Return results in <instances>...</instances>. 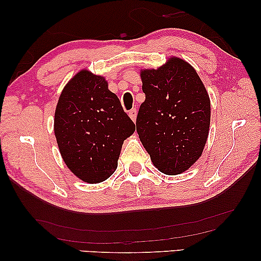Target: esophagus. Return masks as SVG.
I'll return each instance as SVG.
<instances>
[{"label": "esophagus", "mask_w": 261, "mask_h": 261, "mask_svg": "<svg viewBox=\"0 0 261 261\" xmlns=\"http://www.w3.org/2000/svg\"><path fill=\"white\" fill-rule=\"evenodd\" d=\"M128 115H129V117H130V119L133 120V121L137 120V109H135V108L130 109V110H129V114H128Z\"/></svg>", "instance_id": "obj_1"}]
</instances>
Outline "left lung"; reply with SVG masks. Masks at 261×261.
I'll list each match as a JSON object with an SVG mask.
<instances>
[{
  "label": "left lung",
  "mask_w": 261,
  "mask_h": 261,
  "mask_svg": "<svg viewBox=\"0 0 261 261\" xmlns=\"http://www.w3.org/2000/svg\"><path fill=\"white\" fill-rule=\"evenodd\" d=\"M145 102L137 132L160 172L179 174L202 155L210 126V99L196 70L172 57L154 70H141Z\"/></svg>",
  "instance_id": "obj_1"
}]
</instances>
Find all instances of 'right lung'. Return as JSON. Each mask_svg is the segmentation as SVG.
<instances>
[{
  "mask_svg": "<svg viewBox=\"0 0 261 261\" xmlns=\"http://www.w3.org/2000/svg\"><path fill=\"white\" fill-rule=\"evenodd\" d=\"M135 130L106 78L82 70L63 89L55 114V134L66 166L87 183L115 172L123 141Z\"/></svg>",
  "mask_w": 261,
  "mask_h": 261,
  "instance_id": "right-lung-1",
  "label": "right lung"
}]
</instances>
